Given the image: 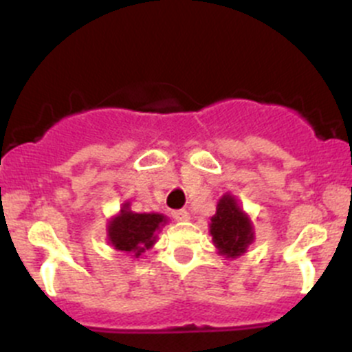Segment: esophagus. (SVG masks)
Returning a JSON list of instances; mask_svg holds the SVG:
<instances>
[{
  "label": "esophagus",
  "mask_w": 352,
  "mask_h": 352,
  "mask_svg": "<svg viewBox=\"0 0 352 352\" xmlns=\"http://www.w3.org/2000/svg\"><path fill=\"white\" fill-rule=\"evenodd\" d=\"M172 216L177 219V221H187V219L190 218L187 209H175V211H172Z\"/></svg>",
  "instance_id": "obj_1"
}]
</instances>
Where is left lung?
Listing matches in <instances>:
<instances>
[{
    "label": "left lung",
    "instance_id": "obj_1",
    "mask_svg": "<svg viewBox=\"0 0 352 352\" xmlns=\"http://www.w3.org/2000/svg\"><path fill=\"white\" fill-rule=\"evenodd\" d=\"M211 235L218 250L228 257L243 254L247 245L254 240L250 221L240 206L236 204L235 197L230 194L219 199L216 214L211 218Z\"/></svg>",
    "mask_w": 352,
    "mask_h": 352
}]
</instances>
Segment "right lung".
Returning <instances> with one entry per match:
<instances>
[{"label": "right lung", "mask_w": 352, "mask_h": 352, "mask_svg": "<svg viewBox=\"0 0 352 352\" xmlns=\"http://www.w3.org/2000/svg\"><path fill=\"white\" fill-rule=\"evenodd\" d=\"M165 221V216L162 214H138L124 208L120 216L110 221L109 240L117 250L134 252V255L140 257L155 243V232Z\"/></svg>", "instance_id": "add662e5"}]
</instances>
